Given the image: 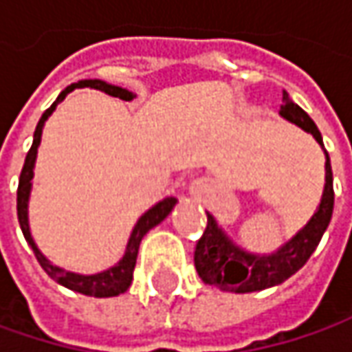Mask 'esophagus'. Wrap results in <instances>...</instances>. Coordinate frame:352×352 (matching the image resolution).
I'll use <instances>...</instances> for the list:
<instances>
[{"mask_svg":"<svg viewBox=\"0 0 352 352\" xmlns=\"http://www.w3.org/2000/svg\"><path fill=\"white\" fill-rule=\"evenodd\" d=\"M197 188H199V182H196L194 186H192V190H196V192H197Z\"/></svg>","mask_w":352,"mask_h":352,"instance_id":"obj_1","label":"esophagus"}]
</instances>
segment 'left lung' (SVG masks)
<instances>
[{"mask_svg": "<svg viewBox=\"0 0 352 352\" xmlns=\"http://www.w3.org/2000/svg\"><path fill=\"white\" fill-rule=\"evenodd\" d=\"M280 117L309 133L323 148V139L316 123L300 105L292 102L286 91L280 105ZM323 153H325V186L318 210L314 211L309 221L296 235L288 239L284 245H280L276 250L264 254L245 250L225 233L215 221V217L208 213V227L204 236L197 241L196 254H194L197 274L206 284L221 292H235V294L261 292L282 284L307 263V258L318 249L325 229L329 227L333 204H335L331 160L325 148Z\"/></svg>", "mask_w": 352, "mask_h": 352, "instance_id": "left-lung-1", "label": "left lung"}]
</instances>
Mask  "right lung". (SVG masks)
<instances>
[{
	"instance_id": "obj_1",
	"label": "right lung",
	"mask_w": 352,
	"mask_h": 352,
	"mask_svg": "<svg viewBox=\"0 0 352 352\" xmlns=\"http://www.w3.org/2000/svg\"><path fill=\"white\" fill-rule=\"evenodd\" d=\"M76 88L100 89V91H105L107 96H113V98L125 100V102H131V100L137 98L133 91H129V89L125 88H119V86H113V84H107V82H103V80H80V82L68 86L66 89H62L60 96L56 98V102L52 103L47 111L43 113V117H41L38 123H36V129H34L33 146H31V151L27 153L25 164H23V170H21L19 190H17V217H19L21 231H23L25 239H27V243L31 245L36 261H38V264L43 266V270H45L54 282H58L60 286L68 288V290L84 294V296H94V298H113V296H119V294L127 292L129 286H131V282H133V270H135V264H137V254H139V247H141L142 236L146 235L153 227H156L158 223H162V221L168 217L170 213H172V210H174V206L178 204V199L172 196L164 197L162 201L155 204L151 210L144 211L141 217H139V221L133 227L131 235H129L127 247H125L123 256L119 258V263H116L113 266H109V268H105L102 272H96V274L70 272V270H64V268H60V266H56V264H52L48 261L47 256L41 252V249L36 247L33 235H31V225H29V199H31V190H33L34 162H36V153H38V144H41V139H43V129H45L47 119L54 113L56 105L60 102H64V98H66L70 91H74Z\"/></svg>"
}]
</instances>
